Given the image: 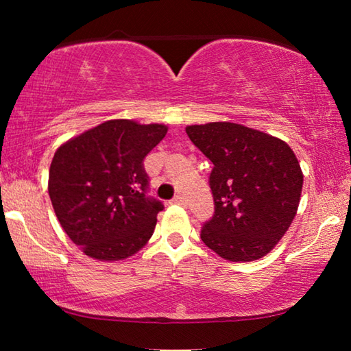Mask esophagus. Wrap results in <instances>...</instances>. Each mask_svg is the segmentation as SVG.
I'll use <instances>...</instances> for the list:
<instances>
[{"label":"esophagus","mask_w":351,"mask_h":351,"mask_svg":"<svg viewBox=\"0 0 351 351\" xmlns=\"http://www.w3.org/2000/svg\"><path fill=\"white\" fill-rule=\"evenodd\" d=\"M171 203L173 204H180V206H184L186 204V199H184V197H181V195H176V197L171 199Z\"/></svg>","instance_id":"34e87169"}]
</instances>
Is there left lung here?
I'll use <instances>...</instances> for the list:
<instances>
[{
  "mask_svg": "<svg viewBox=\"0 0 351 351\" xmlns=\"http://www.w3.org/2000/svg\"><path fill=\"white\" fill-rule=\"evenodd\" d=\"M190 141L213 164L215 213L204 245L229 261H254L287 234L300 203L304 173L287 142L234 122L187 125Z\"/></svg>",
  "mask_w": 351,
  "mask_h": 351,
  "instance_id": "1",
  "label": "left lung"
}]
</instances>
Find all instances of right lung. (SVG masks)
<instances>
[{
    "instance_id": "obj_1",
    "label": "right lung",
    "mask_w": 351,
    "mask_h": 351,
    "mask_svg": "<svg viewBox=\"0 0 351 351\" xmlns=\"http://www.w3.org/2000/svg\"><path fill=\"white\" fill-rule=\"evenodd\" d=\"M167 130L111 119L57 148L47 192L63 230L88 257L125 260L152 239L164 206L145 197L142 162Z\"/></svg>"
}]
</instances>
